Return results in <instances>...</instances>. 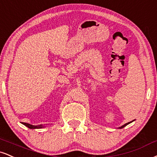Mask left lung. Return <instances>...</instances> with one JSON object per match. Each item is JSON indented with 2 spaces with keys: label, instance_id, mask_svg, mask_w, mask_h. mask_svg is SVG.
Masks as SVG:
<instances>
[{
  "label": "left lung",
  "instance_id": "obj_1",
  "mask_svg": "<svg viewBox=\"0 0 157 157\" xmlns=\"http://www.w3.org/2000/svg\"><path fill=\"white\" fill-rule=\"evenodd\" d=\"M135 121V120H133V121ZM132 121H130V122H128V123H126V124H124V125H123V126H121V127H119V128H118V129H122V128H124V126H126V125H128V124H130V123H132Z\"/></svg>",
  "mask_w": 157,
  "mask_h": 157
}]
</instances>
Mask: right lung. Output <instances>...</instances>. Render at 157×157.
<instances>
[{
  "mask_svg": "<svg viewBox=\"0 0 157 157\" xmlns=\"http://www.w3.org/2000/svg\"><path fill=\"white\" fill-rule=\"evenodd\" d=\"M22 124L25 126H27L28 128H29V129H41V128H43V127H45L43 125H38V126H34V125H31V124H27V123H22Z\"/></svg>",
  "mask_w": 157,
  "mask_h": 157,
  "instance_id": "obj_1",
  "label": "right lung"
}]
</instances>
